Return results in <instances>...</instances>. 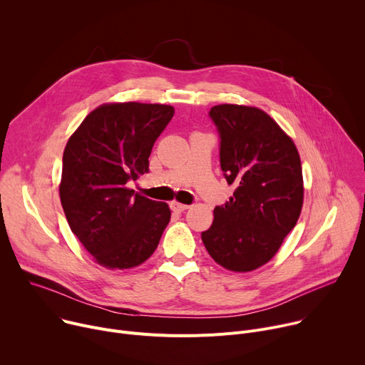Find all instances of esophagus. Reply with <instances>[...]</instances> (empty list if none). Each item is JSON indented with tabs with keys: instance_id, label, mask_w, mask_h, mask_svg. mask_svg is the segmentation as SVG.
<instances>
[{
	"instance_id": "esophagus-1",
	"label": "esophagus",
	"mask_w": 365,
	"mask_h": 365,
	"mask_svg": "<svg viewBox=\"0 0 365 365\" xmlns=\"http://www.w3.org/2000/svg\"><path fill=\"white\" fill-rule=\"evenodd\" d=\"M170 207H172V211H175V212H183V211H186L187 210V205H185V203H179V202H170Z\"/></svg>"
}]
</instances>
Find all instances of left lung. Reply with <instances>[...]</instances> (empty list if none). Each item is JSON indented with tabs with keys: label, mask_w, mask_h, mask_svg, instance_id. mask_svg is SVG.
<instances>
[{
	"label": "left lung",
	"mask_w": 365,
	"mask_h": 365,
	"mask_svg": "<svg viewBox=\"0 0 365 365\" xmlns=\"http://www.w3.org/2000/svg\"><path fill=\"white\" fill-rule=\"evenodd\" d=\"M220 135V163L230 202L215 206L214 222L202 241L218 264L251 272L266 264L294 228L303 203L300 158L292 138L264 111L212 107Z\"/></svg>",
	"instance_id": "8db88e82"
}]
</instances>
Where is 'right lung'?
<instances>
[{
  "label": "right lung",
  "mask_w": 365,
  "mask_h": 365,
  "mask_svg": "<svg viewBox=\"0 0 365 365\" xmlns=\"http://www.w3.org/2000/svg\"><path fill=\"white\" fill-rule=\"evenodd\" d=\"M175 114L162 103H106L93 110L63 153L61 202L72 232L96 262L131 269L158 248L168 203L127 187L148 173L151 148Z\"/></svg>",
  "instance_id": "obj_1"
}]
</instances>
